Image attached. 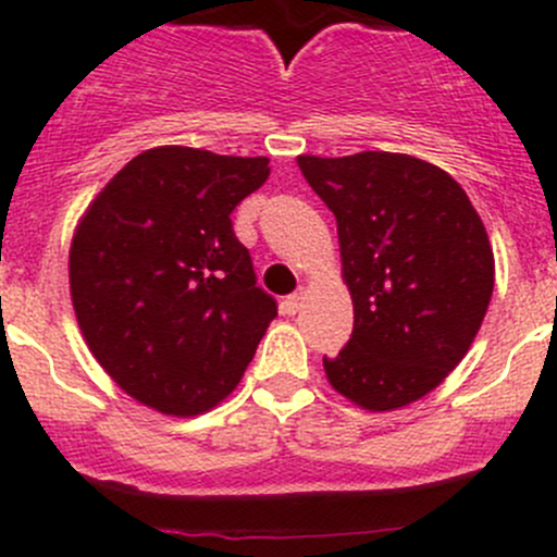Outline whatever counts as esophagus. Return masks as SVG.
Instances as JSON below:
<instances>
[{
	"mask_svg": "<svg viewBox=\"0 0 557 557\" xmlns=\"http://www.w3.org/2000/svg\"><path fill=\"white\" fill-rule=\"evenodd\" d=\"M301 301H305V296H301V294H290L288 299L283 301V312L285 314H296V312L301 310Z\"/></svg>",
	"mask_w": 557,
	"mask_h": 557,
	"instance_id": "esophagus-1",
	"label": "esophagus"
}]
</instances>
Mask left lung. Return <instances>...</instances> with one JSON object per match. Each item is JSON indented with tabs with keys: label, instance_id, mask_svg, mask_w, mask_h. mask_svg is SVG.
Listing matches in <instances>:
<instances>
[{
	"label": "left lung",
	"instance_id": "1",
	"mask_svg": "<svg viewBox=\"0 0 557 557\" xmlns=\"http://www.w3.org/2000/svg\"><path fill=\"white\" fill-rule=\"evenodd\" d=\"M336 218L352 336L323 358L331 387L369 412L418 401L463 361L485 320L496 261L469 196L407 153L299 156Z\"/></svg>",
	"mask_w": 557,
	"mask_h": 557
}]
</instances>
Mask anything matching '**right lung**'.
<instances>
[{
  "instance_id": "add662e5",
  "label": "right lung",
  "mask_w": 557,
  "mask_h": 557,
  "mask_svg": "<svg viewBox=\"0 0 557 557\" xmlns=\"http://www.w3.org/2000/svg\"><path fill=\"white\" fill-rule=\"evenodd\" d=\"M269 159L161 145L83 212L70 247L77 325L99 367L156 412L194 418L243 380L277 305L256 285L232 212Z\"/></svg>"
}]
</instances>
